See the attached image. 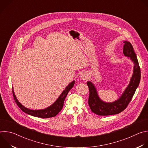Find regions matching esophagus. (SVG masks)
Wrapping results in <instances>:
<instances>
[{
	"mask_svg": "<svg viewBox=\"0 0 148 148\" xmlns=\"http://www.w3.org/2000/svg\"><path fill=\"white\" fill-rule=\"evenodd\" d=\"M89 76L87 74H86V73H82L81 75V78L84 79V80H86L88 78Z\"/></svg>",
	"mask_w": 148,
	"mask_h": 148,
	"instance_id": "obj_1",
	"label": "esophagus"
}]
</instances>
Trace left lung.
I'll return each mask as SVG.
<instances>
[{
	"instance_id": "8db88e82",
	"label": "left lung",
	"mask_w": 148,
	"mask_h": 148,
	"mask_svg": "<svg viewBox=\"0 0 148 148\" xmlns=\"http://www.w3.org/2000/svg\"><path fill=\"white\" fill-rule=\"evenodd\" d=\"M123 54L129 57L134 62V73L128 87L120 98L111 103L102 101L98 97L97 90L91 81H88L87 84L89 88L90 95L88 105L92 112L98 115H110L118 114L122 112L131 101L135 91L138 87L140 80V70L136 55L134 50L131 43L129 41H123Z\"/></svg>"
}]
</instances>
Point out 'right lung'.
Segmentation results:
<instances>
[{"label": "right lung", "instance_id": "1", "mask_svg": "<svg viewBox=\"0 0 148 148\" xmlns=\"http://www.w3.org/2000/svg\"><path fill=\"white\" fill-rule=\"evenodd\" d=\"M74 83H75V81H73L70 84H69L68 86L66 88V89L61 94V95L58 98V99L55 101V102L53 103L49 107L44 110H29L25 107L23 105H22L18 101V100L17 99L14 95L13 90V97L15 100V102L18 105V107L24 112L29 115L38 117V118H51L57 115L61 110V109L63 107V105H64V102L65 98L67 97L69 91L73 87Z\"/></svg>", "mask_w": 148, "mask_h": 148}]
</instances>
